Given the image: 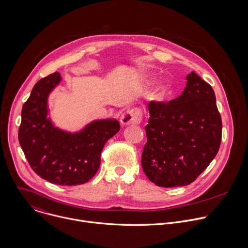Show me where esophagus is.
I'll use <instances>...</instances> for the list:
<instances>
[{"label": "esophagus", "instance_id": "esophagus-1", "mask_svg": "<svg viewBox=\"0 0 248 248\" xmlns=\"http://www.w3.org/2000/svg\"><path fill=\"white\" fill-rule=\"evenodd\" d=\"M141 120V114L138 109H128L124 111L121 116V124L124 125L139 124Z\"/></svg>", "mask_w": 248, "mask_h": 248}]
</instances>
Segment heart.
<instances>
[{
	"mask_svg": "<svg viewBox=\"0 0 248 248\" xmlns=\"http://www.w3.org/2000/svg\"><path fill=\"white\" fill-rule=\"evenodd\" d=\"M154 82H155V79H153V78L146 79V84L148 86L152 85ZM171 90H172L171 83L168 80H162L158 83L155 90L152 92L151 99L154 102H164L171 94Z\"/></svg>",
	"mask_w": 248,
	"mask_h": 248,
	"instance_id": "obj_1",
	"label": "heart"
}]
</instances>
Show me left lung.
<instances>
[{"label": "left lung", "mask_w": 248, "mask_h": 248, "mask_svg": "<svg viewBox=\"0 0 248 248\" xmlns=\"http://www.w3.org/2000/svg\"><path fill=\"white\" fill-rule=\"evenodd\" d=\"M178 98L150 102L147 142L141 165L150 182L162 187L185 186L196 180L217 155L222 119L213 88L191 72Z\"/></svg>", "instance_id": "obj_1"}]
</instances>
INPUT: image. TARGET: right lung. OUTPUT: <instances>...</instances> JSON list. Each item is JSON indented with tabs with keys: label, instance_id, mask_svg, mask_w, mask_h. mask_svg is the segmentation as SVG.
<instances>
[{
	"label": "right lung",
	"instance_id": "1",
	"mask_svg": "<svg viewBox=\"0 0 248 248\" xmlns=\"http://www.w3.org/2000/svg\"><path fill=\"white\" fill-rule=\"evenodd\" d=\"M61 80L55 73L34 85L22 107L18 140L30 167L42 179L59 186H78L97 172L103 147L119 132L120 123L96 120L77 132L55 126L48 117V97Z\"/></svg>",
	"mask_w": 248,
	"mask_h": 248
}]
</instances>
